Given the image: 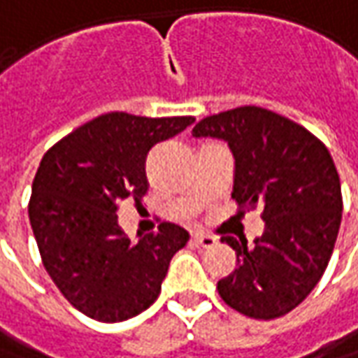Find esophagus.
<instances>
[{"label": "esophagus", "mask_w": 358, "mask_h": 358, "mask_svg": "<svg viewBox=\"0 0 358 358\" xmlns=\"http://www.w3.org/2000/svg\"><path fill=\"white\" fill-rule=\"evenodd\" d=\"M194 241L198 243L199 247H203V249H211V247L217 245V239H215L213 235H208V233H196V235H194Z\"/></svg>", "instance_id": "1"}]
</instances>
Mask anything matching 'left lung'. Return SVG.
Segmentation results:
<instances>
[{
	"mask_svg": "<svg viewBox=\"0 0 358 358\" xmlns=\"http://www.w3.org/2000/svg\"><path fill=\"white\" fill-rule=\"evenodd\" d=\"M194 137L227 141L235 157L233 198L239 211L261 206L262 237H221L237 252V268L217 282L235 312L282 317L310 296L329 264L341 225L339 174L327 147L296 121L257 106L201 119Z\"/></svg>",
	"mask_w": 358,
	"mask_h": 358,
	"instance_id": "8db88e82",
	"label": "left lung"
}]
</instances>
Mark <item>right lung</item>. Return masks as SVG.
Segmentation results:
<instances>
[{"mask_svg": "<svg viewBox=\"0 0 358 358\" xmlns=\"http://www.w3.org/2000/svg\"><path fill=\"white\" fill-rule=\"evenodd\" d=\"M194 121L111 111L45 152L33 180L29 220L48 276L78 312L117 323L159 298L170 259L189 233L164 221L157 233L131 243L117 211L125 199L141 203L145 198L148 150Z\"/></svg>", "mask_w": 358, "mask_h": 358, "instance_id": "add662e5", "label": "right lung"}]
</instances>
